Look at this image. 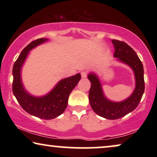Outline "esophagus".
Segmentation results:
<instances>
[{
    "instance_id": "esophagus-1",
    "label": "esophagus",
    "mask_w": 157,
    "mask_h": 157,
    "mask_svg": "<svg viewBox=\"0 0 157 157\" xmlns=\"http://www.w3.org/2000/svg\"><path fill=\"white\" fill-rule=\"evenodd\" d=\"M81 77H82L83 78H86V76H87V74H86V73L85 71L81 72Z\"/></svg>"
}]
</instances>
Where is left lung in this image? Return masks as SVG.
<instances>
[{
	"mask_svg": "<svg viewBox=\"0 0 157 157\" xmlns=\"http://www.w3.org/2000/svg\"><path fill=\"white\" fill-rule=\"evenodd\" d=\"M115 51L113 56L132 68L134 73L136 86L132 95L120 102L111 101L106 98L103 92L98 76L94 73L88 75L91 81L89 98L94 112L107 119H118L132 112L138 106L144 92L143 64L136 52L125 42L112 40Z\"/></svg>",
	"mask_w": 157,
	"mask_h": 157,
	"instance_id": "1",
	"label": "left lung"
}]
</instances>
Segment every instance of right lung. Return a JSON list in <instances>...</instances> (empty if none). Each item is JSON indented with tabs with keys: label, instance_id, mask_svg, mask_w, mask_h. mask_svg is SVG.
Returning a JSON list of instances; mask_svg holds the SVG:
<instances>
[{
	"label": "right lung",
	"instance_id": "1",
	"mask_svg": "<svg viewBox=\"0 0 157 157\" xmlns=\"http://www.w3.org/2000/svg\"><path fill=\"white\" fill-rule=\"evenodd\" d=\"M47 40V38L33 40L21 53L13 67V92L19 104L27 113L40 119H52L66 110L69 94L81 80V76L80 74H77L62 79L48 94L40 97L28 93L21 80V68L29 51Z\"/></svg>",
	"mask_w": 157,
	"mask_h": 157
}]
</instances>
